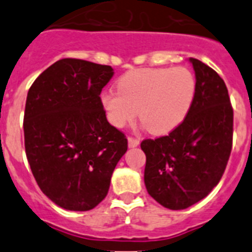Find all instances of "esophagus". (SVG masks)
<instances>
[{"instance_id": "obj_1", "label": "esophagus", "mask_w": 252, "mask_h": 252, "mask_svg": "<svg viewBox=\"0 0 252 252\" xmlns=\"http://www.w3.org/2000/svg\"><path fill=\"white\" fill-rule=\"evenodd\" d=\"M139 144H140L139 139H136V137H132V136H128V146H130V148H136Z\"/></svg>"}]
</instances>
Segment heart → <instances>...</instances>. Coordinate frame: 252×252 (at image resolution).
<instances>
[{
    "label": "heart",
    "mask_w": 252,
    "mask_h": 252,
    "mask_svg": "<svg viewBox=\"0 0 252 252\" xmlns=\"http://www.w3.org/2000/svg\"><path fill=\"white\" fill-rule=\"evenodd\" d=\"M195 78L188 68H142L117 82L119 92L101 95L106 117L117 128L140 121L153 135L171 132L186 120L195 97Z\"/></svg>",
    "instance_id": "obj_1"
}]
</instances>
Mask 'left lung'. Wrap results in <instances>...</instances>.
Wrapping results in <instances>:
<instances>
[{
    "label": "left lung",
    "mask_w": 252,
    "mask_h": 252,
    "mask_svg": "<svg viewBox=\"0 0 252 252\" xmlns=\"http://www.w3.org/2000/svg\"><path fill=\"white\" fill-rule=\"evenodd\" d=\"M189 60L197 87L188 116L166 136L141 142L148 193L174 211L188 208L211 193L232 149L233 110L226 84L211 66L194 58Z\"/></svg>",
    "instance_id": "obj_1"
}]
</instances>
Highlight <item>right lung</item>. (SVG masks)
I'll list each match as a JSON object with an SVG mask.
<instances>
[{
	"mask_svg": "<svg viewBox=\"0 0 252 252\" xmlns=\"http://www.w3.org/2000/svg\"><path fill=\"white\" fill-rule=\"evenodd\" d=\"M112 75L110 65L65 58L29 90L26 158L41 192L64 209L90 211L101 203L127 151V139L107 121L99 97Z\"/></svg>",
	"mask_w": 252,
	"mask_h": 252,
	"instance_id": "add662e5",
	"label": "right lung"
}]
</instances>
